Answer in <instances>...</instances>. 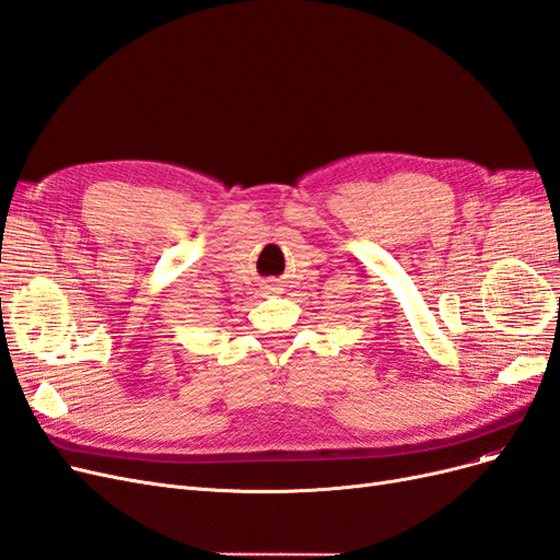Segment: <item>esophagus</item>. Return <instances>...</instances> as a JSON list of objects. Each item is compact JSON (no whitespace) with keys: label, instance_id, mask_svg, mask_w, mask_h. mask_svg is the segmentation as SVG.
Masks as SVG:
<instances>
[{"label":"esophagus","instance_id":"obj_1","mask_svg":"<svg viewBox=\"0 0 560 560\" xmlns=\"http://www.w3.org/2000/svg\"><path fill=\"white\" fill-rule=\"evenodd\" d=\"M272 291H275V288H272Z\"/></svg>","mask_w":560,"mask_h":560}]
</instances>
